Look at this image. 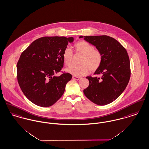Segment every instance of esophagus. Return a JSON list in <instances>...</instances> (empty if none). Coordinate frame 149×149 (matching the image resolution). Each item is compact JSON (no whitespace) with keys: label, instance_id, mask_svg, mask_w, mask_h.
<instances>
[{"label":"esophagus","instance_id":"obj_1","mask_svg":"<svg viewBox=\"0 0 149 149\" xmlns=\"http://www.w3.org/2000/svg\"><path fill=\"white\" fill-rule=\"evenodd\" d=\"M72 79H73V80H80L81 78H80V77H77V76H73L72 77Z\"/></svg>","mask_w":149,"mask_h":149}]
</instances>
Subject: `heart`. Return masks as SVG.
<instances>
[{"label":"heart","mask_w":149,"mask_h":149,"mask_svg":"<svg viewBox=\"0 0 149 149\" xmlns=\"http://www.w3.org/2000/svg\"><path fill=\"white\" fill-rule=\"evenodd\" d=\"M74 49L76 54H81L79 61L80 65H72L66 69V71L75 76L86 74L90 70L95 72L100 67L102 61V54L100 50L86 41L81 40L74 45ZM62 57L64 64L69 66L72 61L73 52L70 48H65Z\"/></svg>","instance_id":"obj_1"}]
</instances>
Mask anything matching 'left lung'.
Returning <instances> with one entry per match:
<instances>
[{"label": "left lung", "mask_w": 149, "mask_h": 149, "mask_svg": "<svg viewBox=\"0 0 149 149\" xmlns=\"http://www.w3.org/2000/svg\"><path fill=\"white\" fill-rule=\"evenodd\" d=\"M100 50L102 54L100 67L95 75L86 77L88 87L85 96L98 105H105L116 100L126 88L130 77V64L126 49L115 39L107 35L80 36Z\"/></svg>", "instance_id": "left-lung-1"}]
</instances>
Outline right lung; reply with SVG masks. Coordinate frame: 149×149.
<instances>
[{
	"mask_svg": "<svg viewBox=\"0 0 149 149\" xmlns=\"http://www.w3.org/2000/svg\"><path fill=\"white\" fill-rule=\"evenodd\" d=\"M73 41L72 37H42L20 55L16 67L17 81L24 95L34 104L51 107L64 94L72 76L68 73L55 75L63 67V51Z\"/></svg>",
	"mask_w": 149,
	"mask_h": 149,
	"instance_id": "obj_1",
	"label": "right lung"
}]
</instances>
